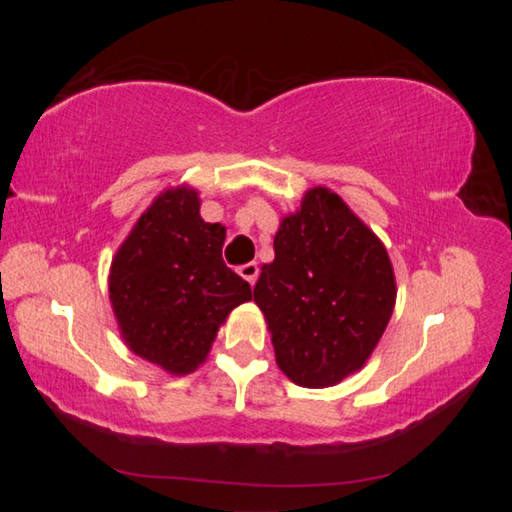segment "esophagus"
I'll use <instances>...</instances> for the list:
<instances>
[{
  "label": "esophagus",
  "instance_id": "34e87169",
  "mask_svg": "<svg viewBox=\"0 0 512 512\" xmlns=\"http://www.w3.org/2000/svg\"><path fill=\"white\" fill-rule=\"evenodd\" d=\"M239 275L244 277V280L253 287V284L257 282V275H259V266L255 262H248L244 266H239Z\"/></svg>",
  "mask_w": 512,
  "mask_h": 512
}]
</instances>
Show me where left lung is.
I'll return each mask as SVG.
<instances>
[{
  "label": "left lung",
  "mask_w": 512,
  "mask_h": 512,
  "mask_svg": "<svg viewBox=\"0 0 512 512\" xmlns=\"http://www.w3.org/2000/svg\"><path fill=\"white\" fill-rule=\"evenodd\" d=\"M275 259L262 266L255 302L275 361L298 386H332L375 350L395 307L391 259L339 194L309 189L280 223Z\"/></svg>",
  "instance_id": "left-lung-1"
}]
</instances>
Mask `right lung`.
I'll use <instances>...</instances> for the list:
<instances>
[{"label":"right lung","mask_w":512,"mask_h":512,"mask_svg":"<svg viewBox=\"0 0 512 512\" xmlns=\"http://www.w3.org/2000/svg\"><path fill=\"white\" fill-rule=\"evenodd\" d=\"M198 207L194 189H167L110 266V300L126 345L171 375L196 370L225 316L253 298L250 284L223 262L225 228L205 223Z\"/></svg>","instance_id":"add662e5"}]
</instances>
